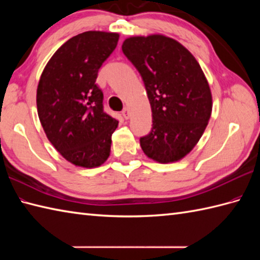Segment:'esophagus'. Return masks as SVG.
Wrapping results in <instances>:
<instances>
[{
	"mask_svg": "<svg viewBox=\"0 0 260 260\" xmlns=\"http://www.w3.org/2000/svg\"><path fill=\"white\" fill-rule=\"evenodd\" d=\"M121 115H123V117L125 118V119H128L129 117H131V113H129V109L128 108H124L123 109V112H121Z\"/></svg>",
	"mask_w": 260,
	"mask_h": 260,
	"instance_id": "34e87169",
	"label": "esophagus"
}]
</instances>
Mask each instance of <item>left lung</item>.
Wrapping results in <instances>:
<instances>
[{"instance_id":"obj_1","label":"left lung","mask_w":260,"mask_h":260,"mask_svg":"<svg viewBox=\"0 0 260 260\" xmlns=\"http://www.w3.org/2000/svg\"><path fill=\"white\" fill-rule=\"evenodd\" d=\"M121 50L144 81L153 125L143 152L158 163L180 161L201 139L212 112L208 80L192 53L162 35L131 37Z\"/></svg>"}]
</instances>
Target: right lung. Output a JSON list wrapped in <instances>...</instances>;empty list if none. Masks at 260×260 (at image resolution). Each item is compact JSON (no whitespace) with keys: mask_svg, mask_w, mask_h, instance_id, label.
Instances as JSON below:
<instances>
[{"mask_svg":"<svg viewBox=\"0 0 260 260\" xmlns=\"http://www.w3.org/2000/svg\"><path fill=\"white\" fill-rule=\"evenodd\" d=\"M118 33L87 31L54 52L42 71L37 107L54 148L77 167L97 168L109 156L118 120L104 112L98 70L117 46Z\"/></svg>","mask_w":260,"mask_h":260,"instance_id":"add662e5","label":"right lung"}]
</instances>
